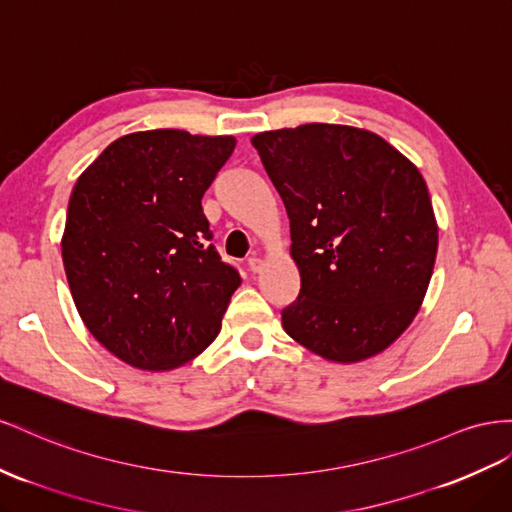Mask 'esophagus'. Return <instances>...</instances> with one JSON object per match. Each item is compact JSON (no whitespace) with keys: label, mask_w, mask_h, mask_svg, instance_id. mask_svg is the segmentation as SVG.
Masks as SVG:
<instances>
[{"label":"esophagus","mask_w":512,"mask_h":512,"mask_svg":"<svg viewBox=\"0 0 512 512\" xmlns=\"http://www.w3.org/2000/svg\"><path fill=\"white\" fill-rule=\"evenodd\" d=\"M247 267H250V271H252V273H258V271H260V267H262V260H260V258H256V256L247 258Z\"/></svg>","instance_id":"34e87169"}]
</instances>
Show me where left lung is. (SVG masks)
I'll return each mask as SVG.
<instances>
[{"label": "left lung", "instance_id": "left-lung-1", "mask_svg": "<svg viewBox=\"0 0 512 512\" xmlns=\"http://www.w3.org/2000/svg\"><path fill=\"white\" fill-rule=\"evenodd\" d=\"M290 219L301 288L286 334L331 362L388 349L418 314L437 256L422 174L383 137L301 124L252 137Z\"/></svg>", "mask_w": 512, "mask_h": 512}]
</instances>
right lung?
<instances>
[{
	"instance_id": "add662e5",
	"label": "right lung",
	"mask_w": 512,
	"mask_h": 512,
	"mask_svg": "<svg viewBox=\"0 0 512 512\" xmlns=\"http://www.w3.org/2000/svg\"><path fill=\"white\" fill-rule=\"evenodd\" d=\"M234 146L230 135L131 133L77 178L66 280L90 334L122 362L170 370L219 334L241 278L211 243L202 196Z\"/></svg>"
}]
</instances>
